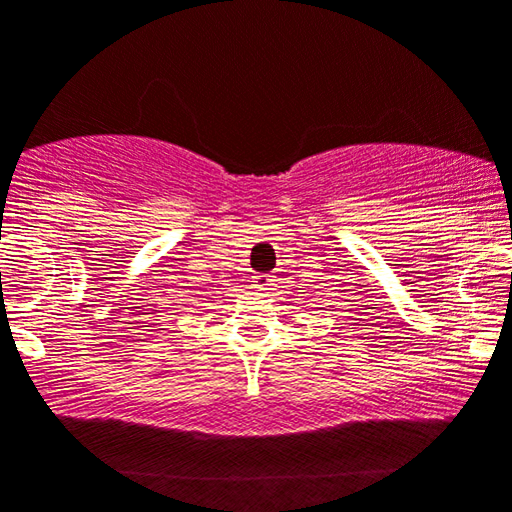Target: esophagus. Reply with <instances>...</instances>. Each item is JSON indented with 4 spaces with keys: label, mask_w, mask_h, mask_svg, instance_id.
I'll return each instance as SVG.
<instances>
[{
    "label": "esophagus",
    "mask_w": 512,
    "mask_h": 512,
    "mask_svg": "<svg viewBox=\"0 0 512 512\" xmlns=\"http://www.w3.org/2000/svg\"><path fill=\"white\" fill-rule=\"evenodd\" d=\"M270 286H272V274H267V272H256L254 274V288L270 290Z\"/></svg>",
    "instance_id": "obj_1"
}]
</instances>
